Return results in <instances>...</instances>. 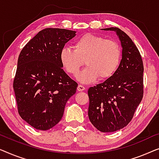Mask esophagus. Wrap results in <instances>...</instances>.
Returning <instances> with one entry per match:
<instances>
[{"label": "esophagus", "mask_w": 159, "mask_h": 159, "mask_svg": "<svg viewBox=\"0 0 159 159\" xmlns=\"http://www.w3.org/2000/svg\"><path fill=\"white\" fill-rule=\"evenodd\" d=\"M85 89H86V88H85L83 85H79V86H78L77 90L79 91H84Z\"/></svg>", "instance_id": "obj_1"}]
</instances>
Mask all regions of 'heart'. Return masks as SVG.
Returning <instances> with one entry per match:
<instances>
[{
	"label": "heart",
	"instance_id": "obj_1",
	"mask_svg": "<svg viewBox=\"0 0 159 159\" xmlns=\"http://www.w3.org/2000/svg\"><path fill=\"white\" fill-rule=\"evenodd\" d=\"M121 48L117 42L91 34L83 35L73 44L60 50V60L69 74L76 76L85 63L87 68L78 75L84 84L94 82L98 78L107 80L117 72L121 61Z\"/></svg>",
	"mask_w": 159,
	"mask_h": 159
}]
</instances>
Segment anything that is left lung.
Returning <instances> with one entry per match:
<instances>
[{
    "mask_svg": "<svg viewBox=\"0 0 159 159\" xmlns=\"http://www.w3.org/2000/svg\"><path fill=\"white\" fill-rule=\"evenodd\" d=\"M115 31L121 42L122 60L110 79L89 89V118L98 130L110 133L127 126L143 95V64L139 50L123 31Z\"/></svg>",
    "mask_w": 159,
    "mask_h": 159,
    "instance_id": "8db88e82",
    "label": "left lung"
}]
</instances>
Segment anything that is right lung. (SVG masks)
<instances>
[{"label": "right lung", "mask_w": 159, "mask_h": 159, "mask_svg": "<svg viewBox=\"0 0 159 159\" xmlns=\"http://www.w3.org/2000/svg\"><path fill=\"white\" fill-rule=\"evenodd\" d=\"M75 31L47 28L40 31L20 52L13 80L19 115L37 129L47 130L62 119L68 100L78 84L62 69L60 50Z\"/></svg>", "instance_id": "obj_1"}]
</instances>
